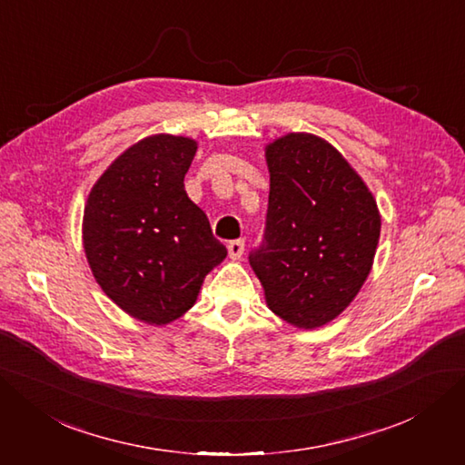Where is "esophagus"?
I'll use <instances>...</instances> for the list:
<instances>
[{"mask_svg":"<svg viewBox=\"0 0 465 465\" xmlns=\"http://www.w3.org/2000/svg\"><path fill=\"white\" fill-rule=\"evenodd\" d=\"M227 250H229V256L232 260L242 258V254H244V241H242V238H238V241H231L227 244Z\"/></svg>","mask_w":465,"mask_h":465,"instance_id":"obj_1","label":"esophagus"}]
</instances>
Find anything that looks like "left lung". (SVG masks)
Returning a JSON list of instances; mask_svg holds the SVG:
<instances>
[{"label":"left lung","mask_w":465,"mask_h":465,"mask_svg":"<svg viewBox=\"0 0 465 465\" xmlns=\"http://www.w3.org/2000/svg\"><path fill=\"white\" fill-rule=\"evenodd\" d=\"M270 203L250 254L272 311L314 330L340 316L367 281L380 238L371 190L343 154L312 134L265 147Z\"/></svg>","instance_id":"1"}]
</instances>
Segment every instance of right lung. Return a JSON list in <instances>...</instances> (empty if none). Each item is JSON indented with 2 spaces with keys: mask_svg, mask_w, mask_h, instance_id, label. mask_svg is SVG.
Masks as SVG:
<instances>
[{
  "mask_svg": "<svg viewBox=\"0 0 465 465\" xmlns=\"http://www.w3.org/2000/svg\"><path fill=\"white\" fill-rule=\"evenodd\" d=\"M198 151L157 134L125 149L93 186L83 248L96 283L125 314L164 326L193 306L205 275L227 258L184 190Z\"/></svg>",
  "mask_w": 465,
  "mask_h": 465,
  "instance_id": "obj_1",
  "label": "right lung"
}]
</instances>
